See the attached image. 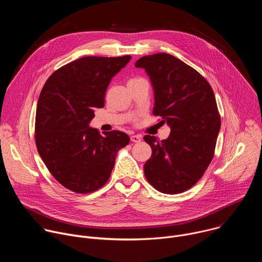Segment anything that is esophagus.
I'll use <instances>...</instances> for the list:
<instances>
[{
    "mask_svg": "<svg viewBox=\"0 0 262 262\" xmlns=\"http://www.w3.org/2000/svg\"><path fill=\"white\" fill-rule=\"evenodd\" d=\"M130 141L134 143H139V142H141V136H139V135L130 136Z\"/></svg>",
    "mask_w": 262,
    "mask_h": 262,
    "instance_id": "34e87169",
    "label": "esophagus"
}]
</instances>
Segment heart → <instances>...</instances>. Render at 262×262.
I'll use <instances>...</instances> for the list:
<instances>
[{"mask_svg":"<svg viewBox=\"0 0 262 262\" xmlns=\"http://www.w3.org/2000/svg\"><path fill=\"white\" fill-rule=\"evenodd\" d=\"M135 80H138V79H132L130 81H135ZM130 81H129V82H130Z\"/></svg>","mask_w":262,"mask_h":262,"instance_id":"b5f03b06","label":"heart"}]
</instances>
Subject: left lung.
Wrapping results in <instances>:
<instances>
[{
  "instance_id": "8db88e82",
  "label": "left lung",
  "mask_w": 262,
  "mask_h": 262,
  "mask_svg": "<svg viewBox=\"0 0 262 262\" xmlns=\"http://www.w3.org/2000/svg\"><path fill=\"white\" fill-rule=\"evenodd\" d=\"M136 67L150 78L154 115L171 127L166 140L144 137L152 149L145 177L161 193L180 194L198 182L214 155L221 117L212 88L197 70L166 53L144 56Z\"/></svg>"
}]
</instances>
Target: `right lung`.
I'll use <instances>...</instances> for the list:
<instances>
[{"mask_svg":"<svg viewBox=\"0 0 262 262\" xmlns=\"http://www.w3.org/2000/svg\"><path fill=\"white\" fill-rule=\"evenodd\" d=\"M130 56L84 57L57 69L37 102L35 142L47 168L64 188L92 193L108 180L126 134H99L89 127L94 110L103 107L106 88Z\"/></svg>","mask_w":262,"mask_h":262,"instance_id":"add662e5","label":"right lung"}]
</instances>
